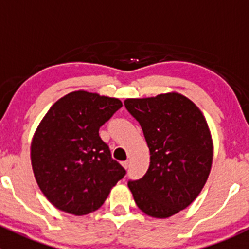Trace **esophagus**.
<instances>
[{
	"instance_id": "1",
	"label": "esophagus",
	"mask_w": 249,
	"mask_h": 249,
	"mask_svg": "<svg viewBox=\"0 0 249 249\" xmlns=\"http://www.w3.org/2000/svg\"><path fill=\"white\" fill-rule=\"evenodd\" d=\"M122 165L125 167V169H127V167H129V160H125V161H123Z\"/></svg>"
}]
</instances>
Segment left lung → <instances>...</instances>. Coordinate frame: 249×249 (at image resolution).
<instances>
[{"instance_id": "8db88e82", "label": "left lung", "mask_w": 249, "mask_h": 249, "mask_svg": "<svg viewBox=\"0 0 249 249\" xmlns=\"http://www.w3.org/2000/svg\"><path fill=\"white\" fill-rule=\"evenodd\" d=\"M124 105L140 123L150 152L145 175L127 185L145 214L171 217L196 199L210 175L213 147L205 117L177 92L127 99Z\"/></svg>"}]
</instances>
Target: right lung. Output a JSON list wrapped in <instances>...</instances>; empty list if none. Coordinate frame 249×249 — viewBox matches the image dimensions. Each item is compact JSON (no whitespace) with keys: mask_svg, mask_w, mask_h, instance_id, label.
Here are the masks:
<instances>
[{"mask_svg":"<svg viewBox=\"0 0 249 249\" xmlns=\"http://www.w3.org/2000/svg\"><path fill=\"white\" fill-rule=\"evenodd\" d=\"M122 106L79 90L48 110L32 141L31 161L39 189L56 208L76 215L96 211L126 175L99 135Z\"/></svg>","mask_w":249,"mask_h":249,"instance_id":"1","label":"right lung"}]
</instances>
